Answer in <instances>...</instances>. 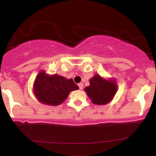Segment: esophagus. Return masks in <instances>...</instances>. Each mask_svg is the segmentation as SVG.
Masks as SVG:
<instances>
[{"label": "esophagus", "instance_id": "34e87169", "mask_svg": "<svg viewBox=\"0 0 156 156\" xmlns=\"http://www.w3.org/2000/svg\"><path fill=\"white\" fill-rule=\"evenodd\" d=\"M78 87H79L80 90H82V89H83V83H78Z\"/></svg>", "mask_w": 156, "mask_h": 156}]
</instances>
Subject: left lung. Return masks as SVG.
<instances>
[{"mask_svg":"<svg viewBox=\"0 0 156 156\" xmlns=\"http://www.w3.org/2000/svg\"><path fill=\"white\" fill-rule=\"evenodd\" d=\"M89 83L90 85L86 87L85 92L94 104H106L117 92V84L114 80H107L98 75L93 77Z\"/></svg>","mask_w":156,"mask_h":156,"instance_id":"left-lung-1","label":"left lung"}]
</instances>
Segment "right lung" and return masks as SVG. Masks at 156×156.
<instances>
[{"label": "right lung", "mask_w": 156, "mask_h": 156, "mask_svg": "<svg viewBox=\"0 0 156 156\" xmlns=\"http://www.w3.org/2000/svg\"><path fill=\"white\" fill-rule=\"evenodd\" d=\"M78 89L72 78L67 79L55 74L48 76L40 72L35 80L34 91L41 103L50 105L62 104L71 91Z\"/></svg>", "instance_id": "right-lung-1"}]
</instances>
